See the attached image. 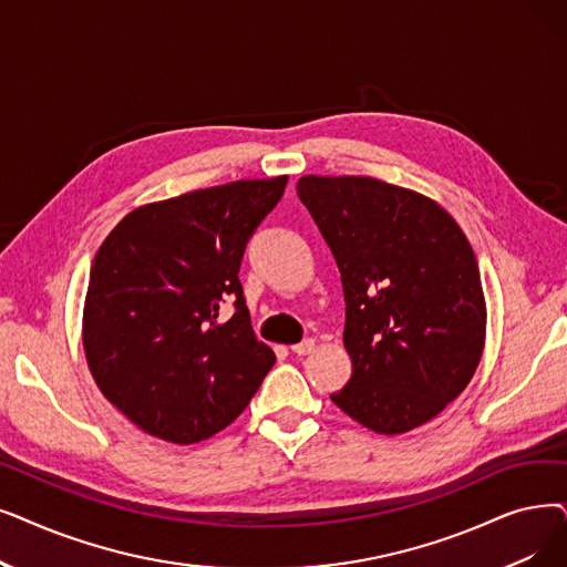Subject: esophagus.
Listing matches in <instances>:
<instances>
[{
    "label": "esophagus",
    "mask_w": 567,
    "mask_h": 567,
    "mask_svg": "<svg viewBox=\"0 0 567 567\" xmlns=\"http://www.w3.org/2000/svg\"><path fill=\"white\" fill-rule=\"evenodd\" d=\"M312 350H315V340H312V338H306V340H301V342H297V344H291V352L299 354V357H306V354H310Z\"/></svg>",
    "instance_id": "obj_1"
}]
</instances>
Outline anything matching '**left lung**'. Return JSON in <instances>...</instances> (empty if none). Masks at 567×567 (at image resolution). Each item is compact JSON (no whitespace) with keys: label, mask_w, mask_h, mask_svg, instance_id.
I'll use <instances>...</instances> for the list:
<instances>
[{"label":"left lung","mask_w":567,"mask_h":567,"mask_svg":"<svg viewBox=\"0 0 567 567\" xmlns=\"http://www.w3.org/2000/svg\"><path fill=\"white\" fill-rule=\"evenodd\" d=\"M299 199L344 291L352 378L331 401L375 433L431 422L477 371L486 303L475 252L429 196L368 176H303Z\"/></svg>","instance_id":"1"}]
</instances>
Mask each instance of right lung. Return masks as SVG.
<instances>
[{"label":"right lung","instance_id":"add662e5","mask_svg":"<svg viewBox=\"0 0 567 567\" xmlns=\"http://www.w3.org/2000/svg\"><path fill=\"white\" fill-rule=\"evenodd\" d=\"M287 176L236 181L132 210L90 270L83 350L104 396L141 431L192 445L227 429L276 363L257 340L240 259ZM235 315L223 323L218 308Z\"/></svg>","mask_w":567,"mask_h":567}]
</instances>
